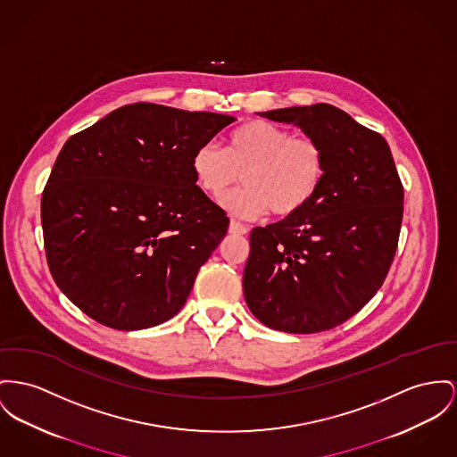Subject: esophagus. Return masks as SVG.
<instances>
[{
  "label": "esophagus",
  "instance_id": "1",
  "mask_svg": "<svg viewBox=\"0 0 457 457\" xmlns=\"http://www.w3.org/2000/svg\"><path fill=\"white\" fill-rule=\"evenodd\" d=\"M228 232L230 234H234V236H244L245 232H247V228L241 225L239 221H236V220H230V225H228Z\"/></svg>",
  "mask_w": 457,
  "mask_h": 457
}]
</instances>
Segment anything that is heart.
Here are the masks:
<instances>
[{"label":"heart","instance_id":"1","mask_svg":"<svg viewBox=\"0 0 457 457\" xmlns=\"http://www.w3.org/2000/svg\"><path fill=\"white\" fill-rule=\"evenodd\" d=\"M197 185L214 199L241 180L243 188L223 197L225 210L245 220L267 210L289 216L315 195L326 171L322 145L269 121L244 122L228 137L227 151L208 142L192 159Z\"/></svg>","mask_w":457,"mask_h":457}]
</instances>
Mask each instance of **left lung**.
I'll use <instances>...</instances> for the list:
<instances>
[{
	"mask_svg": "<svg viewBox=\"0 0 457 457\" xmlns=\"http://www.w3.org/2000/svg\"><path fill=\"white\" fill-rule=\"evenodd\" d=\"M260 116L293 122L315 138L326 154V171L300 212L251 230L244 298L275 331H328L383 286L398 244L403 187L386 140L335 105Z\"/></svg>",
	"mask_w": 457,
	"mask_h": 457,
	"instance_id": "obj_1",
	"label": "left lung"
}]
</instances>
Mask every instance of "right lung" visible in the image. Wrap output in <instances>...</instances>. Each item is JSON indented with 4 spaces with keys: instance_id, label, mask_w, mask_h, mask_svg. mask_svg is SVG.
I'll use <instances>...</instances> for the list:
<instances>
[{
    "instance_id": "1",
    "label": "right lung",
    "mask_w": 457,
    "mask_h": 457,
    "mask_svg": "<svg viewBox=\"0 0 457 457\" xmlns=\"http://www.w3.org/2000/svg\"><path fill=\"white\" fill-rule=\"evenodd\" d=\"M236 118L138 102L72 135L41 197L50 272L93 320L147 329L182 310L228 230L192 159Z\"/></svg>"
}]
</instances>
